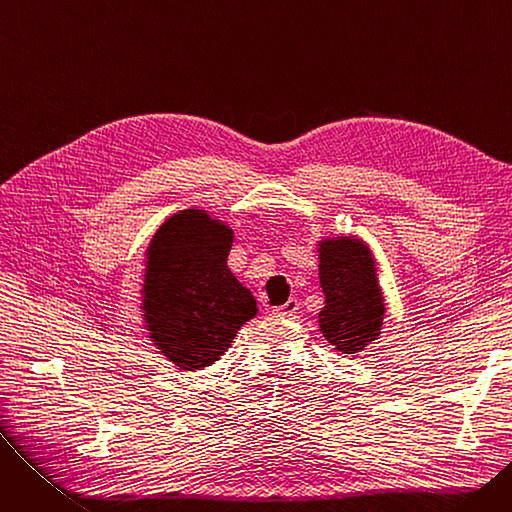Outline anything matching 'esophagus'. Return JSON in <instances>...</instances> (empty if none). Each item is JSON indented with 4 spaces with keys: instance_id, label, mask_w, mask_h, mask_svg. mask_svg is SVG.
Listing matches in <instances>:
<instances>
[{
    "instance_id": "34e87169",
    "label": "esophagus",
    "mask_w": 512,
    "mask_h": 512,
    "mask_svg": "<svg viewBox=\"0 0 512 512\" xmlns=\"http://www.w3.org/2000/svg\"><path fill=\"white\" fill-rule=\"evenodd\" d=\"M297 309H299V301L297 299H288L284 305L276 307L274 313L280 315V317H292L294 313H297Z\"/></svg>"
}]
</instances>
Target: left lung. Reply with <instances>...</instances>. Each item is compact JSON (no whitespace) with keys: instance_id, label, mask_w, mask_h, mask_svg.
<instances>
[{"instance_id":"8db88e82","label":"left lung","mask_w":512,"mask_h":512,"mask_svg":"<svg viewBox=\"0 0 512 512\" xmlns=\"http://www.w3.org/2000/svg\"><path fill=\"white\" fill-rule=\"evenodd\" d=\"M319 286L324 309L317 315L319 332L342 355H357L380 338L386 299L378 265L367 242L355 234L317 240Z\"/></svg>"}]
</instances>
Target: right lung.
Returning a JSON list of instances; mask_svg holds the SVG:
<instances>
[{
	"label": "right lung",
	"instance_id": "obj_1",
	"mask_svg": "<svg viewBox=\"0 0 512 512\" xmlns=\"http://www.w3.org/2000/svg\"><path fill=\"white\" fill-rule=\"evenodd\" d=\"M234 230L207 209H182L145 251L141 317L149 342L180 371L220 361L257 301L228 267Z\"/></svg>",
	"mask_w": 512,
	"mask_h": 512
}]
</instances>
